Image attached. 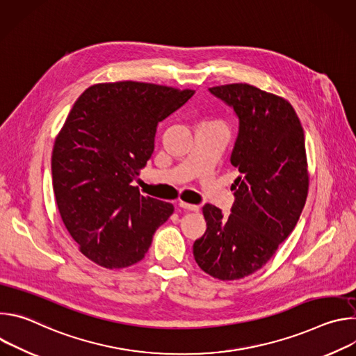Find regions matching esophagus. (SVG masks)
Instances as JSON below:
<instances>
[{"label": "esophagus", "instance_id": "esophagus-1", "mask_svg": "<svg viewBox=\"0 0 356 356\" xmlns=\"http://www.w3.org/2000/svg\"><path fill=\"white\" fill-rule=\"evenodd\" d=\"M179 206L183 209V210H187V211H200V207L198 206H194V204H188V202H184V201H180Z\"/></svg>", "mask_w": 356, "mask_h": 356}]
</instances>
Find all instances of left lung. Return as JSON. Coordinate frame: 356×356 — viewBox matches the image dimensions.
Instances as JSON below:
<instances>
[{
    "mask_svg": "<svg viewBox=\"0 0 356 356\" xmlns=\"http://www.w3.org/2000/svg\"><path fill=\"white\" fill-rule=\"evenodd\" d=\"M234 108L239 134L231 163L241 176L231 186L235 202L224 217L202 207L207 231L193 245L197 265L218 280H238L265 266L291 234L309 193L304 131L280 95L246 83L211 87Z\"/></svg>",
    "mask_w": 356,
    "mask_h": 356,
    "instance_id": "1",
    "label": "left lung"
}]
</instances>
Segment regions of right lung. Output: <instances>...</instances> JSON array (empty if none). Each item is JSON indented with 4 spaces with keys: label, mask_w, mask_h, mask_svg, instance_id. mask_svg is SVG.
Here are the masks:
<instances>
[{
    "label": "right lung",
    "mask_w": 356,
    "mask_h": 356,
    "mask_svg": "<svg viewBox=\"0 0 356 356\" xmlns=\"http://www.w3.org/2000/svg\"><path fill=\"white\" fill-rule=\"evenodd\" d=\"M195 91L143 81L97 83L74 103L52 152L62 221L79 250L106 269L143 259L175 207L132 181L155 149L156 127Z\"/></svg>",
    "instance_id": "1"
}]
</instances>
